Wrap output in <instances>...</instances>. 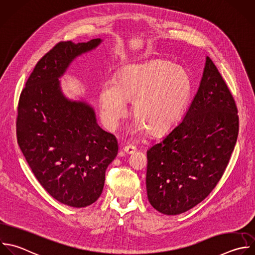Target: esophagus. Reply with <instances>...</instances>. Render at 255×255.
<instances>
[{"instance_id": "esophagus-1", "label": "esophagus", "mask_w": 255, "mask_h": 255, "mask_svg": "<svg viewBox=\"0 0 255 255\" xmlns=\"http://www.w3.org/2000/svg\"><path fill=\"white\" fill-rule=\"evenodd\" d=\"M123 150H124L126 153H128V154H131V153H133V152L136 150V147L133 146V145H131V144H129V145L125 146V147L123 148Z\"/></svg>"}]
</instances>
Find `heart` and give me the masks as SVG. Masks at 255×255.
Segmentation results:
<instances>
[{
  "label": "heart",
  "mask_w": 255,
  "mask_h": 255,
  "mask_svg": "<svg viewBox=\"0 0 255 255\" xmlns=\"http://www.w3.org/2000/svg\"><path fill=\"white\" fill-rule=\"evenodd\" d=\"M192 93V80L183 67L165 60L123 69L117 82L106 84L100 94L104 121L114 127L132 102L136 120L132 131L159 136L172 129L181 119Z\"/></svg>",
  "instance_id": "heart-1"
}]
</instances>
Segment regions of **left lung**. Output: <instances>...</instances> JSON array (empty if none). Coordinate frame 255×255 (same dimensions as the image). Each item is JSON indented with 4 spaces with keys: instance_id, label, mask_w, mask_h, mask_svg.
Here are the masks:
<instances>
[{
    "instance_id": "left-lung-1",
    "label": "left lung",
    "mask_w": 255,
    "mask_h": 255,
    "mask_svg": "<svg viewBox=\"0 0 255 255\" xmlns=\"http://www.w3.org/2000/svg\"><path fill=\"white\" fill-rule=\"evenodd\" d=\"M237 112L231 92L207 57L185 117L146 152V191L153 208L167 215L180 214L212 191L236 143Z\"/></svg>"
}]
</instances>
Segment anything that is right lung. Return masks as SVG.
I'll use <instances>...</instances> for the list:
<instances>
[{"label":"right lung","mask_w":255,"mask_h":255,"mask_svg":"<svg viewBox=\"0 0 255 255\" xmlns=\"http://www.w3.org/2000/svg\"><path fill=\"white\" fill-rule=\"evenodd\" d=\"M101 42L58 43L36 65L18 105L17 139L28 164L50 195L73 207L100 197L119 146L116 136L98 126L93 108L64 97L58 79Z\"/></svg>","instance_id":"right-lung-1"}]
</instances>
